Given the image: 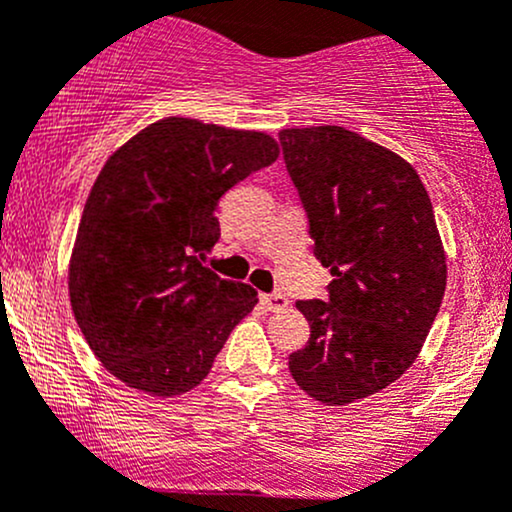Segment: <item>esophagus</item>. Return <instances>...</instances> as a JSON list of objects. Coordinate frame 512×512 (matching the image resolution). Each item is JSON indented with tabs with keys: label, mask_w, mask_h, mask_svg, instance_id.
<instances>
[{
	"label": "esophagus",
	"mask_w": 512,
	"mask_h": 512,
	"mask_svg": "<svg viewBox=\"0 0 512 512\" xmlns=\"http://www.w3.org/2000/svg\"><path fill=\"white\" fill-rule=\"evenodd\" d=\"M260 301H262V306L272 313H279V311H284V308H289V299H286L284 294H262Z\"/></svg>",
	"instance_id": "1"
}]
</instances>
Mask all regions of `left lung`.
<instances>
[{
	"mask_svg": "<svg viewBox=\"0 0 512 512\" xmlns=\"http://www.w3.org/2000/svg\"><path fill=\"white\" fill-rule=\"evenodd\" d=\"M328 301H296L311 325L289 357L296 384L345 406L393 384L423 350L447 286L430 196L411 162L342 126L284 128Z\"/></svg>",
	"mask_w": 512,
	"mask_h": 512,
	"instance_id": "1",
	"label": "left lung"
}]
</instances>
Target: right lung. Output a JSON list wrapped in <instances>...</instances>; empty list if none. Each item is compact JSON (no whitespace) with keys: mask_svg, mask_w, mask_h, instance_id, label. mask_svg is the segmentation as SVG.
<instances>
[{"mask_svg":"<svg viewBox=\"0 0 512 512\" xmlns=\"http://www.w3.org/2000/svg\"><path fill=\"white\" fill-rule=\"evenodd\" d=\"M279 157L265 131L167 116L121 145L84 204L70 257L72 313L97 359L150 396L192 391L255 308L250 284L199 262L233 184Z\"/></svg>","mask_w":512,"mask_h":512,"instance_id":"add662e5","label":"right lung"}]
</instances>
